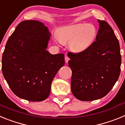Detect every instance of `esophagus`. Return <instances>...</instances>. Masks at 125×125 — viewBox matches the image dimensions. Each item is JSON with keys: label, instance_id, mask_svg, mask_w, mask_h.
Listing matches in <instances>:
<instances>
[{"label": "esophagus", "instance_id": "1", "mask_svg": "<svg viewBox=\"0 0 125 125\" xmlns=\"http://www.w3.org/2000/svg\"><path fill=\"white\" fill-rule=\"evenodd\" d=\"M69 60V57H68V56H66V57H65V62H66V63L68 62Z\"/></svg>", "mask_w": 125, "mask_h": 125}]
</instances>
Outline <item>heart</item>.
Listing matches in <instances>:
<instances>
[{"label": "heart", "instance_id": "heart-1", "mask_svg": "<svg viewBox=\"0 0 125 125\" xmlns=\"http://www.w3.org/2000/svg\"><path fill=\"white\" fill-rule=\"evenodd\" d=\"M96 29L91 24H77L62 27L57 37L62 44L70 42L71 50L81 52L92 44L96 36Z\"/></svg>", "mask_w": 125, "mask_h": 125}]
</instances>
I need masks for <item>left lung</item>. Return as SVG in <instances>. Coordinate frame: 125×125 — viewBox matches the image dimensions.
Here are the masks:
<instances>
[{
    "label": "left lung",
    "instance_id": "8db88e82",
    "mask_svg": "<svg viewBox=\"0 0 125 125\" xmlns=\"http://www.w3.org/2000/svg\"><path fill=\"white\" fill-rule=\"evenodd\" d=\"M98 22L100 28L91 46L81 52L68 53L72 70L71 91L81 101H93L106 95L121 71L118 40L107 22Z\"/></svg>",
    "mask_w": 125,
    "mask_h": 125
}]
</instances>
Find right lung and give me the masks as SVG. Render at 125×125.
Here are the masks:
<instances>
[{"label": "right lung", "instance_id": "obj_1", "mask_svg": "<svg viewBox=\"0 0 125 125\" xmlns=\"http://www.w3.org/2000/svg\"><path fill=\"white\" fill-rule=\"evenodd\" d=\"M48 29L37 21L20 22L7 42L2 71L12 92L22 99L41 101L49 96L55 75L64 64L63 54L46 51Z\"/></svg>", "mask_w": 125, "mask_h": 125}]
</instances>
